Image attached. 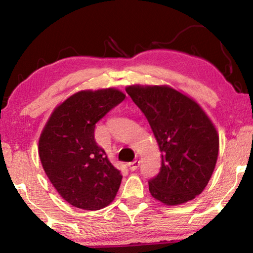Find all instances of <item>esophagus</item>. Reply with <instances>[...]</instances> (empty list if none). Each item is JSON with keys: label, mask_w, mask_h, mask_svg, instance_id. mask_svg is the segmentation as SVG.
Segmentation results:
<instances>
[{"label": "esophagus", "mask_w": 253, "mask_h": 253, "mask_svg": "<svg viewBox=\"0 0 253 253\" xmlns=\"http://www.w3.org/2000/svg\"><path fill=\"white\" fill-rule=\"evenodd\" d=\"M139 161H132L131 163H129V164H128V166H129V169L130 170H136L137 169H138V166H139Z\"/></svg>", "instance_id": "esophagus-1"}]
</instances>
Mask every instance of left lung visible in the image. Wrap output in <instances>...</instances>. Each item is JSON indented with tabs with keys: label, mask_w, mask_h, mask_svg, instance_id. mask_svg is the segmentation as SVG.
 <instances>
[{
	"label": "left lung",
	"mask_w": 253,
	"mask_h": 253,
	"mask_svg": "<svg viewBox=\"0 0 253 253\" xmlns=\"http://www.w3.org/2000/svg\"><path fill=\"white\" fill-rule=\"evenodd\" d=\"M162 153L161 170L148 181L153 198L177 205L202 193L215 168L219 136L196 102L169 85H129Z\"/></svg>",
	"instance_id": "8db88e82"
}]
</instances>
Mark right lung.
<instances>
[{
  "label": "right lung",
  "mask_w": 253,
  "mask_h": 253,
  "mask_svg": "<svg viewBox=\"0 0 253 253\" xmlns=\"http://www.w3.org/2000/svg\"><path fill=\"white\" fill-rule=\"evenodd\" d=\"M114 88L79 91L51 114L39 139L43 169L58 193L76 208L96 211L110 204L122 173L96 143V124L125 99Z\"/></svg>",
  "instance_id": "add662e5"
}]
</instances>
